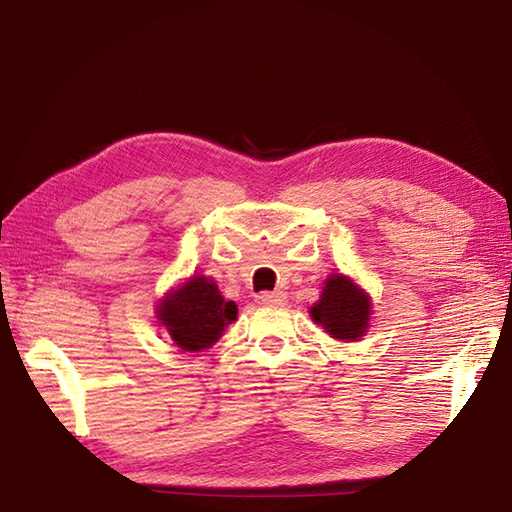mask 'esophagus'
Instances as JSON below:
<instances>
[{"label": "esophagus", "mask_w": 512, "mask_h": 512, "mask_svg": "<svg viewBox=\"0 0 512 512\" xmlns=\"http://www.w3.org/2000/svg\"><path fill=\"white\" fill-rule=\"evenodd\" d=\"M256 301L260 305H282L286 301L284 292H258Z\"/></svg>", "instance_id": "obj_1"}]
</instances>
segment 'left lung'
<instances>
[{"label": "left lung", "instance_id": "8db88e82", "mask_svg": "<svg viewBox=\"0 0 512 512\" xmlns=\"http://www.w3.org/2000/svg\"><path fill=\"white\" fill-rule=\"evenodd\" d=\"M369 299L348 277L333 275L322 290L320 301L312 307V318L320 322L335 339L354 342L367 329Z\"/></svg>", "mask_w": 512, "mask_h": 512}]
</instances>
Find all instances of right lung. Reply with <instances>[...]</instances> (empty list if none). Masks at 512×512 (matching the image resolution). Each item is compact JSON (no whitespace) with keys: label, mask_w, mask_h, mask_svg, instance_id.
I'll return each instance as SVG.
<instances>
[{"label":"right lung","mask_w":512,"mask_h":512,"mask_svg":"<svg viewBox=\"0 0 512 512\" xmlns=\"http://www.w3.org/2000/svg\"><path fill=\"white\" fill-rule=\"evenodd\" d=\"M158 318L179 348L198 352L218 342L224 327L237 320V305L222 297L215 282L198 275L168 294Z\"/></svg>","instance_id":"add662e5"}]
</instances>
